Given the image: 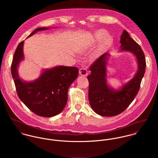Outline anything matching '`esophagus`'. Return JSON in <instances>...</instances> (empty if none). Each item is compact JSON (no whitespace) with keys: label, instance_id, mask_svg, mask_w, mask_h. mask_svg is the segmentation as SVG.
Returning <instances> with one entry per match:
<instances>
[{"label":"esophagus","instance_id":"esophagus-1","mask_svg":"<svg viewBox=\"0 0 158 158\" xmlns=\"http://www.w3.org/2000/svg\"><path fill=\"white\" fill-rule=\"evenodd\" d=\"M79 73L80 75L83 76V77H86L88 75V70L86 69L85 68H81L79 70Z\"/></svg>","mask_w":158,"mask_h":158}]
</instances>
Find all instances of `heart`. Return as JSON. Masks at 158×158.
<instances>
[{
    "instance_id": "obj_1",
    "label": "heart",
    "mask_w": 158,
    "mask_h": 158,
    "mask_svg": "<svg viewBox=\"0 0 158 158\" xmlns=\"http://www.w3.org/2000/svg\"><path fill=\"white\" fill-rule=\"evenodd\" d=\"M100 43L92 52L89 57L90 61H94L102 56L112 44L113 39L108 36V33L103 30H98L95 31L89 38V44L83 48L81 52L86 49L89 46H93Z\"/></svg>"
}]
</instances>
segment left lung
Listing matches in <instances>:
<instances>
[{
  "instance_id": "obj_1",
  "label": "left lung",
  "mask_w": 158,
  "mask_h": 158,
  "mask_svg": "<svg viewBox=\"0 0 158 158\" xmlns=\"http://www.w3.org/2000/svg\"><path fill=\"white\" fill-rule=\"evenodd\" d=\"M120 43L118 52L131 53L135 56L137 68L131 79L115 89L107 80L110 53L101 56L90 67L91 73L88 77L89 101L94 111L102 116L112 117L124 111L135 99L145 73L144 53L126 30L120 36Z\"/></svg>"
}]
</instances>
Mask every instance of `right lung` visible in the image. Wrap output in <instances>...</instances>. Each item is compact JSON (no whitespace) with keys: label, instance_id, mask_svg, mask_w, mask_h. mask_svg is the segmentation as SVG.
Instances as JSON below:
<instances>
[{"label":"right lung","instance_id":"right-lung-1","mask_svg":"<svg viewBox=\"0 0 158 158\" xmlns=\"http://www.w3.org/2000/svg\"><path fill=\"white\" fill-rule=\"evenodd\" d=\"M50 28H37L27 38L38 31ZM23 43V41L18 45L11 64V75L18 95L28 108L36 115L44 117L56 115L62 112L67 103L68 89L78 77V69L64 66L44 69L37 79L25 81L18 72L19 66L24 60Z\"/></svg>","mask_w":158,"mask_h":158}]
</instances>
